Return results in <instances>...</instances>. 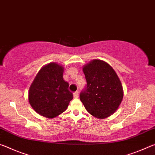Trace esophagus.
<instances>
[{"label": "esophagus", "instance_id": "obj_1", "mask_svg": "<svg viewBox=\"0 0 155 155\" xmlns=\"http://www.w3.org/2000/svg\"><path fill=\"white\" fill-rule=\"evenodd\" d=\"M78 96H79V92H78V91H75V92L73 93V97L75 98H78Z\"/></svg>", "mask_w": 155, "mask_h": 155}]
</instances>
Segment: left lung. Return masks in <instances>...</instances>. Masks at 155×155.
<instances>
[{
	"instance_id": "8db88e82",
	"label": "left lung",
	"mask_w": 155,
	"mask_h": 155,
	"mask_svg": "<svg viewBox=\"0 0 155 155\" xmlns=\"http://www.w3.org/2000/svg\"><path fill=\"white\" fill-rule=\"evenodd\" d=\"M87 85L80 99L87 110L95 117H108L122 101V86L113 68L104 61L94 60L83 68Z\"/></svg>"
}]
</instances>
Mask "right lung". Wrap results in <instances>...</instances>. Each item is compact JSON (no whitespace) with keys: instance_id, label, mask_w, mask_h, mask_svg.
I'll return each instance as SVG.
<instances>
[{"instance_id":"add662e5","label":"right lung","mask_w":155,"mask_h":155,"mask_svg":"<svg viewBox=\"0 0 155 155\" xmlns=\"http://www.w3.org/2000/svg\"><path fill=\"white\" fill-rule=\"evenodd\" d=\"M63 67L50 63L35 76L29 91L31 107L40 115L55 117L64 112L73 99L68 83L63 79Z\"/></svg>"}]
</instances>
